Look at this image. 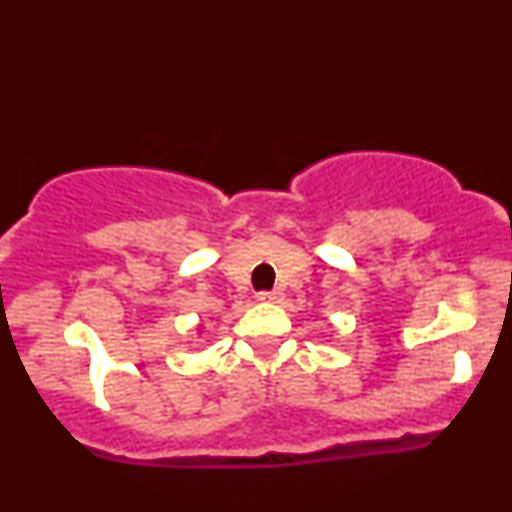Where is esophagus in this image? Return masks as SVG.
<instances>
[{
	"instance_id": "obj_1",
	"label": "esophagus",
	"mask_w": 512,
	"mask_h": 512,
	"mask_svg": "<svg viewBox=\"0 0 512 512\" xmlns=\"http://www.w3.org/2000/svg\"><path fill=\"white\" fill-rule=\"evenodd\" d=\"M279 293H274V291H260V293H257V301H260V303H276V301H279Z\"/></svg>"
}]
</instances>
